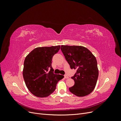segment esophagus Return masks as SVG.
<instances>
[{"label":"esophagus","instance_id":"esophagus-1","mask_svg":"<svg viewBox=\"0 0 121 121\" xmlns=\"http://www.w3.org/2000/svg\"><path fill=\"white\" fill-rule=\"evenodd\" d=\"M65 79H68V78H69V77L68 76V75H65Z\"/></svg>","mask_w":121,"mask_h":121}]
</instances>
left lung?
I'll return each instance as SVG.
<instances>
[{
  "instance_id": "1",
  "label": "left lung",
  "mask_w": 121,
  "mask_h": 121,
  "mask_svg": "<svg viewBox=\"0 0 121 121\" xmlns=\"http://www.w3.org/2000/svg\"><path fill=\"white\" fill-rule=\"evenodd\" d=\"M61 50L71 68L77 70L71 78L75 84L69 88V91L79 97L89 94L95 87L98 77L96 57L82 46L61 45Z\"/></svg>"
}]
</instances>
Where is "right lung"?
I'll use <instances>...</instances> for the list:
<instances>
[{"label": "right lung", "instance_id": "right-lung-1", "mask_svg": "<svg viewBox=\"0 0 121 121\" xmlns=\"http://www.w3.org/2000/svg\"><path fill=\"white\" fill-rule=\"evenodd\" d=\"M60 47V45L37 47L26 57L23 75L27 88L34 95L48 96L56 89L57 82L64 78L63 75L54 74L52 67V57Z\"/></svg>", "mask_w": 121, "mask_h": 121}]
</instances>
